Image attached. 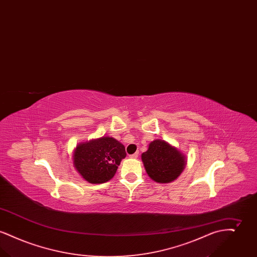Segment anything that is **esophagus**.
I'll return each mask as SVG.
<instances>
[{
  "instance_id": "esophagus-1",
  "label": "esophagus",
  "mask_w": 257,
  "mask_h": 257,
  "mask_svg": "<svg viewBox=\"0 0 257 257\" xmlns=\"http://www.w3.org/2000/svg\"><path fill=\"white\" fill-rule=\"evenodd\" d=\"M129 157H130V158H132V159H137V158L139 157V152H136V153H134V154L130 155Z\"/></svg>"
}]
</instances>
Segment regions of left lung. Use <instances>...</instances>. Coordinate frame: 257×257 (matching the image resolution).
<instances>
[{
  "label": "left lung",
  "instance_id": "1",
  "mask_svg": "<svg viewBox=\"0 0 257 257\" xmlns=\"http://www.w3.org/2000/svg\"><path fill=\"white\" fill-rule=\"evenodd\" d=\"M142 161L148 176L157 183H171L183 172L186 156L164 140H155L142 154Z\"/></svg>",
  "mask_w": 257,
  "mask_h": 257
}]
</instances>
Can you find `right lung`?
<instances>
[{
  "label": "right lung",
  "mask_w": 257,
  "mask_h": 257,
  "mask_svg": "<svg viewBox=\"0 0 257 257\" xmlns=\"http://www.w3.org/2000/svg\"><path fill=\"white\" fill-rule=\"evenodd\" d=\"M125 157V147L121 143L111 137H102L78 144L72 161L75 170L86 182L101 184L114 176Z\"/></svg>",
  "instance_id": "add662e5"
}]
</instances>
